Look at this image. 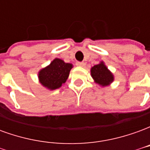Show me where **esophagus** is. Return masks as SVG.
Returning a JSON list of instances; mask_svg holds the SVG:
<instances>
[{"label":"esophagus","mask_w":150,"mask_h":150,"mask_svg":"<svg viewBox=\"0 0 150 150\" xmlns=\"http://www.w3.org/2000/svg\"><path fill=\"white\" fill-rule=\"evenodd\" d=\"M76 65L78 66V67H85V65H86V63H85L84 62H76Z\"/></svg>","instance_id":"obj_1"}]
</instances>
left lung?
I'll use <instances>...</instances> for the list:
<instances>
[{
  "instance_id": "obj_1",
  "label": "left lung",
  "mask_w": 150,
  "mask_h": 150,
  "mask_svg": "<svg viewBox=\"0 0 150 150\" xmlns=\"http://www.w3.org/2000/svg\"><path fill=\"white\" fill-rule=\"evenodd\" d=\"M91 75L94 82L100 87H106L114 81V75L103 61L91 68Z\"/></svg>"
}]
</instances>
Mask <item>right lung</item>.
<instances>
[{"instance_id": "obj_1", "label": "right lung", "mask_w": 150, "mask_h": 150, "mask_svg": "<svg viewBox=\"0 0 150 150\" xmlns=\"http://www.w3.org/2000/svg\"><path fill=\"white\" fill-rule=\"evenodd\" d=\"M72 67L71 63L55 58L49 65L38 71V81L42 86L50 91L58 89L66 83Z\"/></svg>"}]
</instances>
